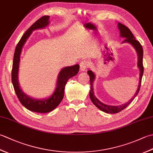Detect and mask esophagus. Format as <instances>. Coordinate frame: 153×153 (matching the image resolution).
Masks as SVG:
<instances>
[{"instance_id": "esophagus-1", "label": "esophagus", "mask_w": 153, "mask_h": 153, "mask_svg": "<svg viewBox=\"0 0 153 153\" xmlns=\"http://www.w3.org/2000/svg\"><path fill=\"white\" fill-rule=\"evenodd\" d=\"M79 66H80V70L83 71H85L87 68L89 67L90 63L89 62V61L83 60L82 62H81Z\"/></svg>"}]
</instances>
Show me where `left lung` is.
<instances>
[{"mask_svg": "<svg viewBox=\"0 0 153 153\" xmlns=\"http://www.w3.org/2000/svg\"><path fill=\"white\" fill-rule=\"evenodd\" d=\"M118 27L120 30V37L123 38H125V40L122 42L123 43H128L130 45H131L135 49L136 52H137V56H138V61H137V66L140 71V74H139V85L137 91H136L134 96L132 97L131 100H129L128 102L125 104H123L122 105L119 106H111V105H105V104L102 103L100 102V100L97 98L95 96V94H94L93 91V82L95 81V75L94 74L91 70H88L87 71V74H89V77H90V83H91V89L89 91V97L90 99L91 100L92 102L95 105L97 108L100 109L102 111L105 112L106 113L108 114H115L120 112L122 111V110L126 108L129 104H130L134 99L135 98V97L137 95V94L139 91V89H140L141 87V79L143 77V47L141 45L138 41L135 39L134 37V35L131 33V31L128 27H127L126 25L122 24L121 23H118Z\"/></svg>", "mask_w": 153, "mask_h": 153, "instance_id": "1", "label": "left lung"}]
</instances>
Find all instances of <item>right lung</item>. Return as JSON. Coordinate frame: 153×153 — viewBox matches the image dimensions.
Instances as JSON below:
<instances>
[{
    "mask_svg": "<svg viewBox=\"0 0 153 153\" xmlns=\"http://www.w3.org/2000/svg\"><path fill=\"white\" fill-rule=\"evenodd\" d=\"M48 24H49V16H44L35 22L25 31V33L22 37L21 39L19 40L16 47L12 65V82L19 100L25 108L30 111L39 113L51 112L59 105V104L63 99L64 89L67 82L71 77L76 76L79 70V64L63 68L58 74L54 91L48 98L43 99L32 98L23 91L19 86L18 80L19 61H20V55L22 48L32 32L36 30L45 28L48 26Z\"/></svg>",
    "mask_w": 153,
    "mask_h": 153,
    "instance_id": "obj_1",
    "label": "right lung"
}]
</instances>
